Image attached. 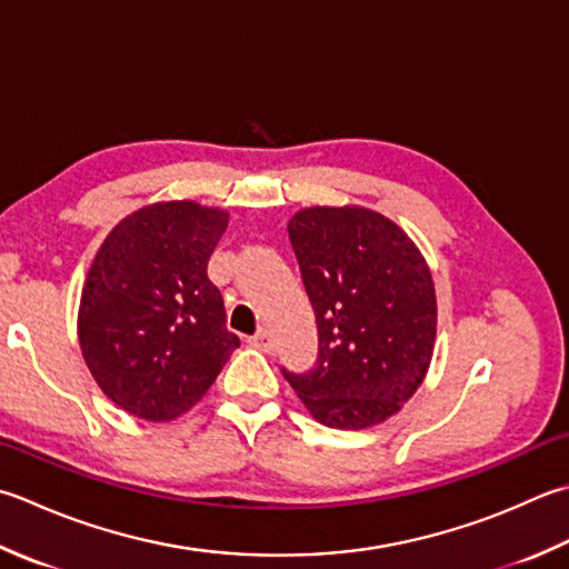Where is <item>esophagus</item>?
Listing matches in <instances>:
<instances>
[{"instance_id":"34e87169","label":"esophagus","mask_w":569,"mask_h":569,"mask_svg":"<svg viewBox=\"0 0 569 569\" xmlns=\"http://www.w3.org/2000/svg\"><path fill=\"white\" fill-rule=\"evenodd\" d=\"M251 345H253V348H259L261 352H273V338H271V330L261 328V330L256 332V336L251 338Z\"/></svg>"}]
</instances>
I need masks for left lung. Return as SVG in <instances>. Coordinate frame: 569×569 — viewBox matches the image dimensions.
<instances>
[{
  "mask_svg": "<svg viewBox=\"0 0 569 569\" xmlns=\"http://www.w3.org/2000/svg\"><path fill=\"white\" fill-rule=\"evenodd\" d=\"M288 239L316 310L318 360L283 377L320 425H382L425 382L433 355L437 293L425 256L365 207L300 209Z\"/></svg>",
  "mask_w": 569,
  "mask_h": 569,
  "instance_id": "left-lung-1",
  "label": "left lung"
}]
</instances>
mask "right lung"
Here are the masks:
<instances>
[{
  "instance_id": "1",
  "label": "right lung",
  "mask_w": 569,
  "mask_h": 569,
  "mask_svg": "<svg viewBox=\"0 0 569 569\" xmlns=\"http://www.w3.org/2000/svg\"><path fill=\"white\" fill-rule=\"evenodd\" d=\"M224 209L158 202L132 211L88 271L78 342L103 395L128 415L170 421L214 385L239 338L209 281Z\"/></svg>"
}]
</instances>
